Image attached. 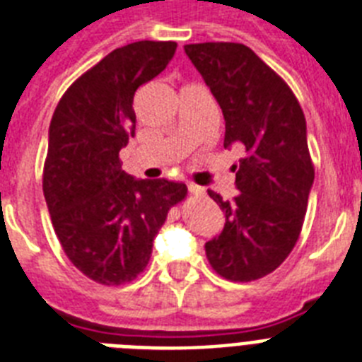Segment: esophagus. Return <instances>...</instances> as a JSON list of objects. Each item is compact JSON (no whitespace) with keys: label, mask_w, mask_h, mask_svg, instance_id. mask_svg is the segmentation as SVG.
Masks as SVG:
<instances>
[{"label":"esophagus","mask_w":362,"mask_h":362,"mask_svg":"<svg viewBox=\"0 0 362 362\" xmlns=\"http://www.w3.org/2000/svg\"><path fill=\"white\" fill-rule=\"evenodd\" d=\"M187 191H189L191 195H202V193H204V189H202L201 186L193 184V182H189V184H187Z\"/></svg>","instance_id":"34e87169"}]
</instances>
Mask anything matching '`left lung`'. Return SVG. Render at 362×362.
I'll list each match as a JSON object with an SVG mask.
<instances>
[{"mask_svg": "<svg viewBox=\"0 0 362 362\" xmlns=\"http://www.w3.org/2000/svg\"><path fill=\"white\" fill-rule=\"evenodd\" d=\"M186 55L225 117V148L240 145L236 195H208L225 214L221 234L206 242L210 266L249 283L277 269L303 227L314 167L298 98L251 48L238 42L186 44Z\"/></svg>", "mask_w": 362, "mask_h": 362, "instance_id": "1", "label": "left lung"}]
</instances>
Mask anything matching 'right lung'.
<instances>
[{
	"label": "right lung",
	"instance_id": "add662e5",
	"mask_svg": "<svg viewBox=\"0 0 362 362\" xmlns=\"http://www.w3.org/2000/svg\"><path fill=\"white\" fill-rule=\"evenodd\" d=\"M175 52L171 40L113 49L70 85L49 122L42 189L52 225L70 262L105 286L145 269L167 211L187 193L182 182L137 180L119 160L135 134V90Z\"/></svg>",
	"mask_w": 362,
	"mask_h": 362
}]
</instances>
